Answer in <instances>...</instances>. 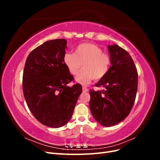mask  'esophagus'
Wrapping results in <instances>:
<instances>
[{
	"mask_svg": "<svg viewBox=\"0 0 160 160\" xmlns=\"http://www.w3.org/2000/svg\"><path fill=\"white\" fill-rule=\"evenodd\" d=\"M89 90L88 89L86 88V87H83V92H84V93H85V92H88Z\"/></svg>",
	"mask_w": 160,
	"mask_h": 160,
	"instance_id": "1",
	"label": "esophagus"
}]
</instances>
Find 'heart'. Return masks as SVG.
Listing matches in <instances>:
<instances>
[{
	"mask_svg": "<svg viewBox=\"0 0 160 160\" xmlns=\"http://www.w3.org/2000/svg\"><path fill=\"white\" fill-rule=\"evenodd\" d=\"M63 62L72 75L78 73L83 66V70L77 75L75 81L80 84L88 85L93 79L98 81L107 75L111 59L99 46L93 43H83L77 47L75 53H65Z\"/></svg>",
	"mask_w": 160,
	"mask_h": 160,
	"instance_id": "heart-1",
	"label": "heart"
}]
</instances>
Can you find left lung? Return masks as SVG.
Listing matches in <instances>:
<instances>
[{
	"instance_id": "8db88e82",
	"label": "left lung",
	"mask_w": 160,
	"mask_h": 160,
	"mask_svg": "<svg viewBox=\"0 0 160 160\" xmlns=\"http://www.w3.org/2000/svg\"><path fill=\"white\" fill-rule=\"evenodd\" d=\"M111 66L96 87L90 89L89 108L94 119L101 125L111 127L128 117L134 104L138 91L136 67L128 51L118 45H109Z\"/></svg>"
}]
</instances>
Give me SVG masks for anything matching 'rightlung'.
<instances>
[{
    "instance_id": "1",
    "label": "right lung",
    "mask_w": 160,
    "mask_h": 160,
    "mask_svg": "<svg viewBox=\"0 0 160 160\" xmlns=\"http://www.w3.org/2000/svg\"><path fill=\"white\" fill-rule=\"evenodd\" d=\"M67 41L51 40L32 50L27 57L22 76V90L28 109L38 122L58 128L71 119L82 87L67 84L74 80L63 62Z\"/></svg>"
}]
</instances>
